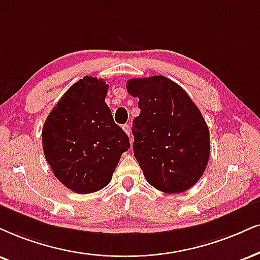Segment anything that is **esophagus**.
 Wrapping results in <instances>:
<instances>
[{"label":"esophagus","instance_id":"1","mask_svg":"<svg viewBox=\"0 0 260 260\" xmlns=\"http://www.w3.org/2000/svg\"><path fill=\"white\" fill-rule=\"evenodd\" d=\"M123 130L125 131V133H126V135H127V136H130L131 127H130V125H129V124H125V125H123ZM130 139H131V137H130Z\"/></svg>","mask_w":260,"mask_h":260}]
</instances>
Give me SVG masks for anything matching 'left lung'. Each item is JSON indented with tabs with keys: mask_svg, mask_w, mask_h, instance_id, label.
Returning a JSON list of instances; mask_svg holds the SVG:
<instances>
[{
	"mask_svg": "<svg viewBox=\"0 0 260 260\" xmlns=\"http://www.w3.org/2000/svg\"><path fill=\"white\" fill-rule=\"evenodd\" d=\"M126 89L139 98L133 148L147 182L168 194L188 190L203 176L210 156V133L200 110L183 88L164 76L130 79Z\"/></svg>",
	"mask_w": 260,
	"mask_h": 260,
	"instance_id": "obj_1",
	"label": "left lung"
}]
</instances>
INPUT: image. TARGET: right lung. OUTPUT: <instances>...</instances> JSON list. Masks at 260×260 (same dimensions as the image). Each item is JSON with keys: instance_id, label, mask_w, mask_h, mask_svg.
<instances>
[{"instance_id": "add662e5", "label": "right lung", "mask_w": 260, "mask_h": 260, "mask_svg": "<svg viewBox=\"0 0 260 260\" xmlns=\"http://www.w3.org/2000/svg\"><path fill=\"white\" fill-rule=\"evenodd\" d=\"M107 90L104 79H79L60 99L42 130L44 156L54 176L78 194L105 188L130 148L129 137L105 102Z\"/></svg>"}]
</instances>
